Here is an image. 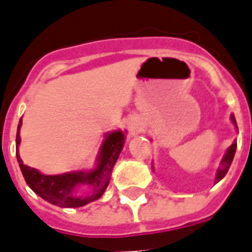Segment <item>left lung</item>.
I'll list each match as a JSON object with an SVG mask.
<instances>
[{"instance_id":"obj_1","label":"left lung","mask_w":252,"mask_h":252,"mask_svg":"<svg viewBox=\"0 0 252 252\" xmlns=\"http://www.w3.org/2000/svg\"><path fill=\"white\" fill-rule=\"evenodd\" d=\"M231 120H232V124L235 126V128L238 129V126H236V120H235V116L231 115ZM236 142H233L229 147H228L227 153H225V155H224V158H222L221 160V166L219 167V170H217L216 173V182H219V181H221L224 177H225V174H227L228 169H229V166H231V163H232L233 160V157H235V151H236Z\"/></svg>"}]
</instances>
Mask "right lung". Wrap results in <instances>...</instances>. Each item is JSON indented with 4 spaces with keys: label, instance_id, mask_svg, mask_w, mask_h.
Segmentation results:
<instances>
[{
    "label": "right lung",
    "instance_id": "add662e5",
    "mask_svg": "<svg viewBox=\"0 0 252 252\" xmlns=\"http://www.w3.org/2000/svg\"><path fill=\"white\" fill-rule=\"evenodd\" d=\"M21 120L17 126V135H16V157L20 164L21 173L24 175L27 185L35 191L36 194L40 195L43 200L51 202L54 205L61 208H79L98 200L104 194L108 185H109L110 173L113 166L119 159L124 142L126 135L123 131H113L106 133L102 146L99 148V154L97 157V166L95 169L90 171H72L66 174L59 175H46L41 174L33 167L24 164L19 155L20 128ZM79 185H89L92 186V191L88 196H79L76 194L75 189Z\"/></svg>",
    "mask_w": 252,
    "mask_h": 252
}]
</instances>
